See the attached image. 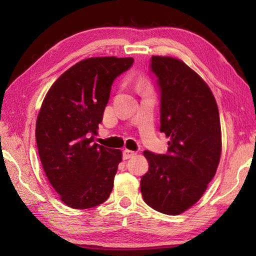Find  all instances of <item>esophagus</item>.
Returning <instances> with one entry per match:
<instances>
[{"label": "esophagus", "mask_w": 256, "mask_h": 256, "mask_svg": "<svg viewBox=\"0 0 256 256\" xmlns=\"http://www.w3.org/2000/svg\"><path fill=\"white\" fill-rule=\"evenodd\" d=\"M122 154H124V158H125V159H130V158L134 157L136 152H134V150H124Z\"/></svg>", "instance_id": "obj_1"}]
</instances>
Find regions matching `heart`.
<instances>
[{"label": "heart", "mask_w": 256, "mask_h": 256, "mask_svg": "<svg viewBox=\"0 0 256 256\" xmlns=\"http://www.w3.org/2000/svg\"><path fill=\"white\" fill-rule=\"evenodd\" d=\"M141 83H142V82H141Z\"/></svg>", "instance_id": "heart-1"}]
</instances>
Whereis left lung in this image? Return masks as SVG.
<instances>
[{
    "label": "left lung",
    "instance_id": "1",
    "mask_svg": "<svg viewBox=\"0 0 256 256\" xmlns=\"http://www.w3.org/2000/svg\"><path fill=\"white\" fill-rule=\"evenodd\" d=\"M160 90V131L170 138L168 152L145 150L148 172L141 178L144 202L176 216L202 198L221 156L219 110L205 81L182 60L152 56Z\"/></svg>",
    "mask_w": 256,
    "mask_h": 256
}]
</instances>
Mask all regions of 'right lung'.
<instances>
[{"instance_id": "obj_1", "label": "right lung", "mask_w": 256, "mask_h": 256, "mask_svg": "<svg viewBox=\"0 0 256 256\" xmlns=\"http://www.w3.org/2000/svg\"><path fill=\"white\" fill-rule=\"evenodd\" d=\"M132 58H90L52 84L36 120V142L46 176L63 202L74 209L110 196L122 161L120 150L94 143L116 76Z\"/></svg>"}]
</instances>
